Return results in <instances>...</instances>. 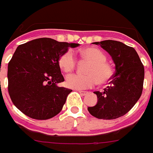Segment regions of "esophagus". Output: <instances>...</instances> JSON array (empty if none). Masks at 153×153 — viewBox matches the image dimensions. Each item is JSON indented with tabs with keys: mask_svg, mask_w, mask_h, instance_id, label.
Returning <instances> with one entry per match:
<instances>
[{
	"mask_svg": "<svg viewBox=\"0 0 153 153\" xmlns=\"http://www.w3.org/2000/svg\"><path fill=\"white\" fill-rule=\"evenodd\" d=\"M78 91L80 93L82 96H85V95H87V94H88V92H87V91H79V90Z\"/></svg>",
	"mask_w": 153,
	"mask_h": 153,
	"instance_id": "1",
	"label": "esophagus"
}]
</instances>
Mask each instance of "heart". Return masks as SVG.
Segmentation results:
<instances>
[{
    "instance_id": "1",
    "label": "heart",
    "mask_w": 153,
    "mask_h": 153,
    "mask_svg": "<svg viewBox=\"0 0 153 153\" xmlns=\"http://www.w3.org/2000/svg\"><path fill=\"white\" fill-rule=\"evenodd\" d=\"M84 60L90 62L85 69V75L71 74L66 78V86L75 90L92 88L98 83L105 85L113 75V68L107 62V54L97 47H87L79 51ZM76 58L72 51H67L58 58V66L64 73H70L76 67Z\"/></svg>"
}]
</instances>
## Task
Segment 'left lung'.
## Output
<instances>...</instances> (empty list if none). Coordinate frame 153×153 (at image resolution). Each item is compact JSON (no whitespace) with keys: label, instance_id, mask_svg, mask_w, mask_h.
I'll return each instance as SVG.
<instances>
[{"label":"left lung","instance_id":"obj_1","mask_svg":"<svg viewBox=\"0 0 153 153\" xmlns=\"http://www.w3.org/2000/svg\"><path fill=\"white\" fill-rule=\"evenodd\" d=\"M100 45L113 57L115 73L109 86L95 91L98 102L88 111L100 119H115L124 116L141 96L144 82V66L133 47L116 40L94 42Z\"/></svg>","mask_w":153,"mask_h":153}]
</instances>
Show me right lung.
Segmentation results:
<instances>
[{"mask_svg":"<svg viewBox=\"0 0 153 153\" xmlns=\"http://www.w3.org/2000/svg\"><path fill=\"white\" fill-rule=\"evenodd\" d=\"M79 44L40 38L18 46L8 62V93L22 113L45 120L57 115L72 90L56 85L64 81L58 58Z\"/></svg>","mask_w":153,"mask_h":153,"instance_id":"obj_1","label":"right lung"}]
</instances>
